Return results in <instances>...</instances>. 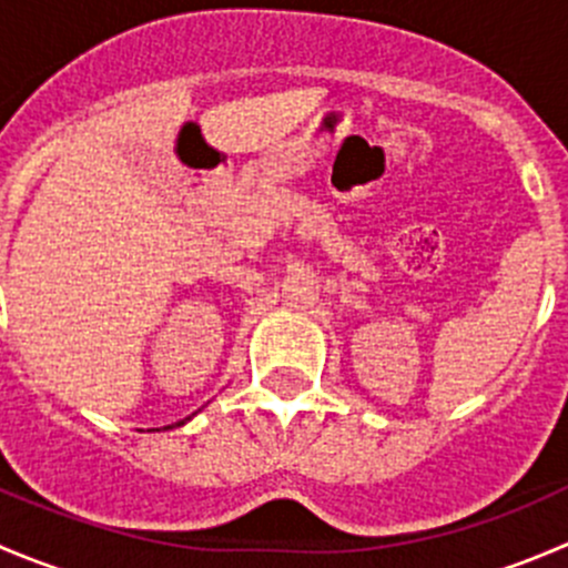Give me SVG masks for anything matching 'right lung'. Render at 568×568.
Returning <instances> with one entry per match:
<instances>
[{"mask_svg":"<svg viewBox=\"0 0 568 568\" xmlns=\"http://www.w3.org/2000/svg\"><path fill=\"white\" fill-rule=\"evenodd\" d=\"M186 420H189V417H186ZM186 420H178L175 426H183V423H186ZM164 428H173V426H164ZM156 432H159V428H156Z\"/></svg>","mask_w":568,"mask_h":568,"instance_id":"add662e5","label":"right lung"}]
</instances>
